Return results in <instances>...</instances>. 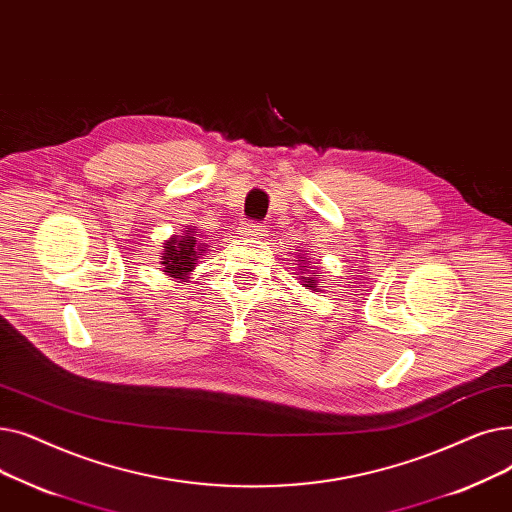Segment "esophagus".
Here are the masks:
<instances>
[{"label":"esophagus","instance_id":"1","mask_svg":"<svg viewBox=\"0 0 512 512\" xmlns=\"http://www.w3.org/2000/svg\"><path fill=\"white\" fill-rule=\"evenodd\" d=\"M239 235H243V237H262L264 235V227L260 223H254V221L243 223L239 227Z\"/></svg>","mask_w":512,"mask_h":512}]
</instances>
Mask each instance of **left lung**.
Here are the masks:
<instances>
[{
  "mask_svg": "<svg viewBox=\"0 0 512 512\" xmlns=\"http://www.w3.org/2000/svg\"><path fill=\"white\" fill-rule=\"evenodd\" d=\"M304 258V256H302ZM310 258H304V260H300V264L302 266H298V271L300 273H304V277H302V285L306 287V289H312V291H316L319 289V281H321V275L319 273H314V271H310Z\"/></svg>",
  "mask_w": 512,
  "mask_h": 512,
  "instance_id": "8db88e82",
  "label": "left lung"
}]
</instances>
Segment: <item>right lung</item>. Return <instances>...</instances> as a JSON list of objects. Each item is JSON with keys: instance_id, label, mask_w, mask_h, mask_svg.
<instances>
[{"instance_id": "1", "label": "right lung", "mask_w": 512, "mask_h": 512, "mask_svg": "<svg viewBox=\"0 0 512 512\" xmlns=\"http://www.w3.org/2000/svg\"><path fill=\"white\" fill-rule=\"evenodd\" d=\"M198 229L196 227H187L183 235H173L170 239L164 241V252H162V271L170 275L173 279L187 281L191 271L196 269L198 258L204 256L206 246L198 241L196 237Z\"/></svg>"}]
</instances>
